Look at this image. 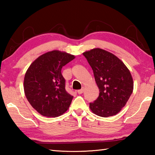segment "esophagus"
Listing matches in <instances>:
<instances>
[{
    "label": "esophagus",
    "instance_id": "esophagus-1",
    "mask_svg": "<svg viewBox=\"0 0 155 155\" xmlns=\"http://www.w3.org/2000/svg\"><path fill=\"white\" fill-rule=\"evenodd\" d=\"M83 91H84V90H83V89H81V90H78V91H77V92H78V94H83Z\"/></svg>",
    "mask_w": 155,
    "mask_h": 155
}]
</instances>
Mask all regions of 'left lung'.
Listing matches in <instances>:
<instances>
[{
    "mask_svg": "<svg viewBox=\"0 0 155 155\" xmlns=\"http://www.w3.org/2000/svg\"><path fill=\"white\" fill-rule=\"evenodd\" d=\"M92 68L99 96L90 108L94 114L107 117L121 111L133 90V80L129 70L114 54L101 48L83 52Z\"/></svg>",
    "mask_w": 155,
    "mask_h": 155,
    "instance_id": "left-lung-1",
    "label": "left lung"
}]
</instances>
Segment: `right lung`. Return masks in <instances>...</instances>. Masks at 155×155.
Returning a JSON list of instances; mask_svg holds the SVG:
<instances>
[{"label": "right lung", "instance_id": "right-lung-1", "mask_svg": "<svg viewBox=\"0 0 155 155\" xmlns=\"http://www.w3.org/2000/svg\"><path fill=\"white\" fill-rule=\"evenodd\" d=\"M74 58L65 52L50 51L38 57L26 72L25 96L43 116L58 117L69 108L73 96L65 90L61 68Z\"/></svg>", "mask_w": 155, "mask_h": 155}]
</instances>
